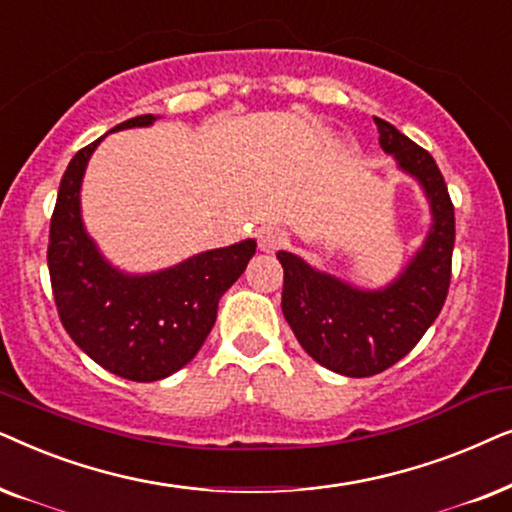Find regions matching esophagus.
Masks as SVG:
<instances>
[{
	"mask_svg": "<svg viewBox=\"0 0 512 512\" xmlns=\"http://www.w3.org/2000/svg\"><path fill=\"white\" fill-rule=\"evenodd\" d=\"M285 241V231L278 229V227H264L260 229V234H257V245H260L262 252H276L278 248H283Z\"/></svg>",
	"mask_w": 512,
	"mask_h": 512,
	"instance_id": "1",
	"label": "esophagus"
}]
</instances>
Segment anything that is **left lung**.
Here are the masks:
<instances>
[{
	"label": "left lung",
	"instance_id": "8db88e82",
	"mask_svg": "<svg viewBox=\"0 0 512 512\" xmlns=\"http://www.w3.org/2000/svg\"><path fill=\"white\" fill-rule=\"evenodd\" d=\"M374 124L384 152L417 177L431 199V234L410 267L386 290L363 292L313 271L292 252H276L283 264V316L297 342L316 363L346 377H372L405 358L438 318L452 281L454 203L445 177L424 147L384 119L374 117Z\"/></svg>",
	"mask_w": 512,
	"mask_h": 512
}]
</instances>
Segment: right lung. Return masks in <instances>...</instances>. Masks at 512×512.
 <instances>
[{"label":"right lung","mask_w":512,"mask_h":512,"mask_svg":"<svg viewBox=\"0 0 512 512\" xmlns=\"http://www.w3.org/2000/svg\"><path fill=\"white\" fill-rule=\"evenodd\" d=\"M152 121V114H140L114 131ZM102 138L79 149L60 180L46 250L53 299L60 323L86 356L117 377L156 381L199 353L215 325L217 302L248 267L257 243L201 252L149 276L109 267L79 215L81 177Z\"/></svg>","instance_id":"1"}]
</instances>
